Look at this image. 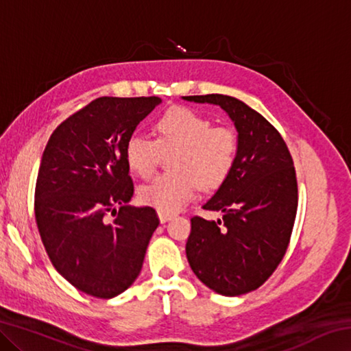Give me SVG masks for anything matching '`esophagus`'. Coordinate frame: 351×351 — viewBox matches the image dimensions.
I'll return each mask as SVG.
<instances>
[{"mask_svg":"<svg viewBox=\"0 0 351 351\" xmlns=\"http://www.w3.org/2000/svg\"><path fill=\"white\" fill-rule=\"evenodd\" d=\"M158 217H159V221H161V224L167 223L171 218H173V215H170V213H164V212H158Z\"/></svg>","mask_w":351,"mask_h":351,"instance_id":"34e87169","label":"esophagus"}]
</instances>
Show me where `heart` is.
Returning a JSON list of instances; mask_svg holds the SVG:
<instances>
[{
	"label": "heart",
	"mask_w": 351,
	"mask_h": 351,
	"mask_svg": "<svg viewBox=\"0 0 351 351\" xmlns=\"http://www.w3.org/2000/svg\"><path fill=\"white\" fill-rule=\"evenodd\" d=\"M154 139L132 134L125 142V161L136 175L150 176L161 152H171L173 170L154 178L138 190L142 204L164 213L181 210L195 198L199 186L217 189L232 173L239 154L234 130L213 127L209 117L186 106H173L153 123Z\"/></svg>",
	"instance_id": "b5f03b06"
}]
</instances>
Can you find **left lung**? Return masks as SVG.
I'll return each mask as SVG.
<instances>
[{"label": "left lung", "instance_id": "obj_1", "mask_svg": "<svg viewBox=\"0 0 351 351\" xmlns=\"http://www.w3.org/2000/svg\"><path fill=\"white\" fill-rule=\"evenodd\" d=\"M221 108L239 136L237 162L203 209L221 219L193 217L186 254L192 271L207 288L228 297L257 289L280 263L297 212L295 170L280 133L241 100L206 94L184 96Z\"/></svg>", "mask_w": 351, "mask_h": 351}]
</instances>
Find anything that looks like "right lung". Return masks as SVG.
Returning <instances> with one entry per match:
<instances>
[{"instance_id":"obj_1","label":"right lung","mask_w":351,"mask_h":351,"mask_svg":"<svg viewBox=\"0 0 351 351\" xmlns=\"http://www.w3.org/2000/svg\"><path fill=\"white\" fill-rule=\"evenodd\" d=\"M159 97H99L47 141L35 186V219L58 274L85 294L111 299L139 276L159 219L130 204L125 142ZM113 218L111 219L110 217Z\"/></svg>"}]
</instances>
